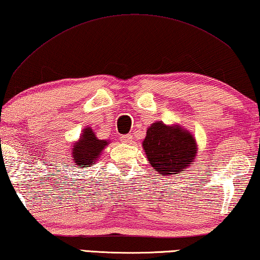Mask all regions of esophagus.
Instances as JSON below:
<instances>
[{
    "label": "esophagus",
    "instance_id": "1",
    "mask_svg": "<svg viewBox=\"0 0 260 260\" xmlns=\"http://www.w3.org/2000/svg\"><path fill=\"white\" fill-rule=\"evenodd\" d=\"M121 138H122V141L124 142V143H126V144H129V143L133 142V136H131V135H123Z\"/></svg>",
    "mask_w": 260,
    "mask_h": 260
}]
</instances>
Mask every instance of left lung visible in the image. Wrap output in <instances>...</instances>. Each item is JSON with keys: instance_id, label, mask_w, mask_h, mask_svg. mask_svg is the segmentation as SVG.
<instances>
[{"instance_id": "8db88e82", "label": "left lung", "mask_w": 260, "mask_h": 260, "mask_svg": "<svg viewBox=\"0 0 260 260\" xmlns=\"http://www.w3.org/2000/svg\"><path fill=\"white\" fill-rule=\"evenodd\" d=\"M143 149L150 165L162 177L178 174L190 166L198 152L197 142L188 130L162 122H155L147 129Z\"/></svg>"}]
</instances>
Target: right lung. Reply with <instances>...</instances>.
<instances>
[{
	"label": "right lung",
	"instance_id": "1",
	"mask_svg": "<svg viewBox=\"0 0 260 260\" xmlns=\"http://www.w3.org/2000/svg\"><path fill=\"white\" fill-rule=\"evenodd\" d=\"M109 144V141L99 139L91 127L83 129L80 139L73 144L72 149V160L77 166H81L82 169H87L94 165L100 158V154L105 147Z\"/></svg>",
	"mask_w": 260,
	"mask_h": 260
}]
</instances>
